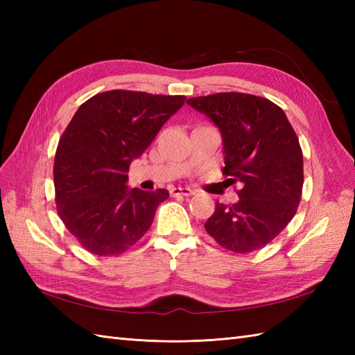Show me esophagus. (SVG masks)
Segmentation results:
<instances>
[{"label": "esophagus", "instance_id": "34e87169", "mask_svg": "<svg viewBox=\"0 0 355 355\" xmlns=\"http://www.w3.org/2000/svg\"><path fill=\"white\" fill-rule=\"evenodd\" d=\"M171 193L173 197H191V195H193V191L189 187H172Z\"/></svg>", "mask_w": 355, "mask_h": 355}]
</instances>
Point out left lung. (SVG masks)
Masks as SVG:
<instances>
[{
	"label": "left lung",
	"mask_w": 355,
	"mask_h": 355,
	"mask_svg": "<svg viewBox=\"0 0 355 355\" xmlns=\"http://www.w3.org/2000/svg\"><path fill=\"white\" fill-rule=\"evenodd\" d=\"M187 105L220 130L223 172L243 186L235 205L216 202L206 232L230 252L262 248L293 220L302 195L304 157L296 132L285 112L263 97L216 93L192 97Z\"/></svg>",
	"instance_id": "left-lung-1"
}]
</instances>
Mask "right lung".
<instances>
[{"mask_svg": "<svg viewBox=\"0 0 355 355\" xmlns=\"http://www.w3.org/2000/svg\"><path fill=\"white\" fill-rule=\"evenodd\" d=\"M184 96L112 92L82 103L56 149L58 214L93 254L117 256L145 235L169 192L128 186L130 164L183 107Z\"/></svg>", "mask_w": 355, "mask_h": 355, "instance_id": "obj_1", "label": "right lung"}]
</instances>
